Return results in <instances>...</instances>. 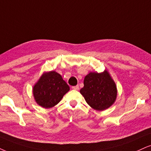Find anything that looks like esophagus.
I'll use <instances>...</instances> for the list:
<instances>
[{
  "label": "esophagus",
  "instance_id": "esophagus-1",
  "mask_svg": "<svg viewBox=\"0 0 151 151\" xmlns=\"http://www.w3.org/2000/svg\"><path fill=\"white\" fill-rule=\"evenodd\" d=\"M73 90H79V86L78 85H76V86H73L72 87Z\"/></svg>",
  "mask_w": 151,
  "mask_h": 151
}]
</instances>
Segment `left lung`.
Instances as JSON below:
<instances>
[{"label":"left lung","instance_id":"obj_1","mask_svg":"<svg viewBox=\"0 0 151 151\" xmlns=\"http://www.w3.org/2000/svg\"><path fill=\"white\" fill-rule=\"evenodd\" d=\"M80 92L90 107L99 111L111 107L118 95L116 84L107 70L89 73Z\"/></svg>","mask_w":151,"mask_h":151}]
</instances>
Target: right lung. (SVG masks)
Here are the masks:
<instances>
[{
    "mask_svg": "<svg viewBox=\"0 0 151 151\" xmlns=\"http://www.w3.org/2000/svg\"><path fill=\"white\" fill-rule=\"evenodd\" d=\"M70 87L57 72H44L33 87V95L40 106L50 109L57 105Z\"/></svg>",
    "mask_w": 151,
    "mask_h": 151,
    "instance_id": "add662e5",
    "label": "right lung"
}]
</instances>
